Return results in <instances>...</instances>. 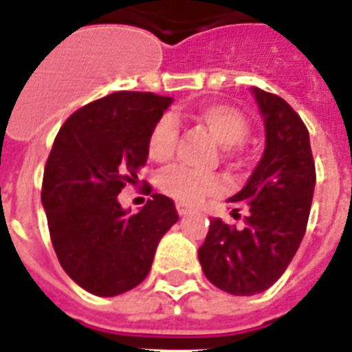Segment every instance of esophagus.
<instances>
[{"label": "esophagus", "mask_w": 352, "mask_h": 352, "mask_svg": "<svg viewBox=\"0 0 352 352\" xmlns=\"http://www.w3.org/2000/svg\"><path fill=\"white\" fill-rule=\"evenodd\" d=\"M190 208H188V206H184V204H177V213H179V215H188V213H190Z\"/></svg>", "instance_id": "34e87169"}]
</instances>
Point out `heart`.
Returning a JSON list of instances; mask_svg holds the SVG:
<instances>
[{
  "mask_svg": "<svg viewBox=\"0 0 352 352\" xmlns=\"http://www.w3.org/2000/svg\"><path fill=\"white\" fill-rule=\"evenodd\" d=\"M194 118L208 127L223 146H234L244 142L250 133V122L238 108L225 102H211L196 110ZM177 142V125L169 116L160 118L152 125L146 139V151L154 162L171 158ZM160 188L169 198L181 204H196L206 196L219 194L225 188V181L217 173H200L183 166H171L160 175Z\"/></svg>",
  "mask_w": 352,
  "mask_h": 352,
  "instance_id": "obj_1",
  "label": "heart"
}]
</instances>
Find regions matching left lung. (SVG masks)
<instances>
[{
    "label": "left lung",
    "mask_w": 352,
    "mask_h": 352,
    "mask_svg": "<svg viewBox=\"0 0 352 352\" xmlns=\"http://www.w3.org/2000/svg\"><path fill=\"white\" fill-rule=\"evenodd\" d=\"M267 144L259 166L228 206L245 210L244 228L211 219L198 250L206 278L232 296H255L284 274L303 240L316 171L309 131L286 100L253 87Z\"/></svg>",
    "instance_id": "1"
}]
</instances>
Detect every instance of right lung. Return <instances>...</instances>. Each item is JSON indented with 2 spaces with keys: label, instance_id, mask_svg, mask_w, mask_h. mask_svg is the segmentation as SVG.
Listing matches in <instances>:
<instances>
[{
  "label": "right lung",
  "instance_id": "obj_1",
  "mask_svg": "<svg viewBox=\"0 0 352 352\" xmlns=\"http://www.w3.org/2000/svg\"><path fill=\"white\" fill-rule=\"evenodd\" d=\"M169 104L164 95L118 91L76 110L55 137L41 204L60 267L93 296L114 297L139 286L162 236L179 221L164 194H152L135 215L118 201L125 184L139 183L148 131Z\"/></svg>",
  "mask_w": 352,
  "mask_h": 352
}]
</instances>
